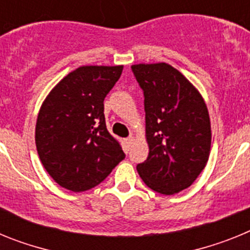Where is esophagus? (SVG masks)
Wrapping results in <instances>:
<instances>
[{
  "instance_id": "1",
  "label": "esophagus",
  "mask_w": 250,
  "mask_h": 250,
  "mask_svg": "<svg viewBox=\"0 0 250 250\" xmlns=\"http://www.w3.org/2000/svg\"><path fill=\"white\" fill-rule=\"evenodd\" d=\"M125 143H126L127 146H131V144L134 143V136H129V138L125 139Z\"/></svg>"
}]
</instances>
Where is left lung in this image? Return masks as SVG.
Returning a JSON list of instances; mask_svg holds the SVG:
<instances>
[{"mask_svg": "<svg viewBox=\"0 0 250 250\" xmlns=\"http://www.w3.org/2000/svg\"><path fill=\"white\" fill-rule=\"evenodd\" d=\"M144 92L149 155L136 169L156 193L173 195L190 187L208 163L210 120L202 95L165 62L131 66Z\"/></svg>", "mask_w": 250, "mask_h": 250, "instance_id": "left-lung-1", "label": "left lung"}]
</instances>
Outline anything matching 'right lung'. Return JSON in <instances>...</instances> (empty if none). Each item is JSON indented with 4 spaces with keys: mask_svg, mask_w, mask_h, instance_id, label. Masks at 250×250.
<instances>
[{
    "mask_svg": "<svg viewBox=\"0 0 250 250\" xmlns=\"http://www.w3.org/2000/svg\"><path fill=\"white\" fill-rule=\"evenodd\" d=\"M123 66H83L70 72L43 101L36 123V147L51 178L68 190H89L125 159L106 129L104 100Z\"/></svg>",
    "mask_w": 250,
    "mask_h": 250,
    "instance_id": "add662e5",
    "label": "right lung"
}]
</instances>
